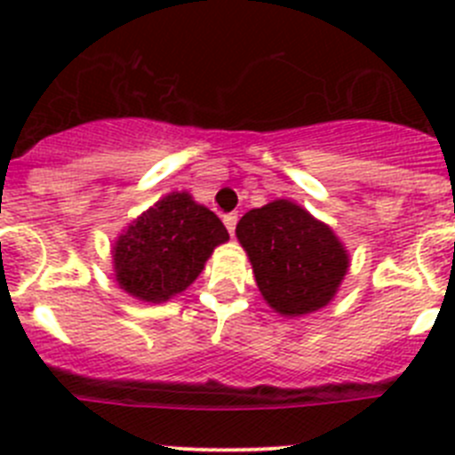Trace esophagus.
Masks as SVG:
<instances>
[{
    "label": "esophagus",
    "mask_w": 455,
    "mask_h": 455,
    "mask_svg": "<svg viewBox=\"0 0 455 455\" xmlns=\"http://www.w3.org/2000/svg\"><path fill=\"white\" fill-rule=\"evenodd\" d=\"M224 224H227V228H228V233H235V224H237V215L235 212H228V215H224Z\"/></svg>",
    "instance_id": "obj_1"
}]
</instances>
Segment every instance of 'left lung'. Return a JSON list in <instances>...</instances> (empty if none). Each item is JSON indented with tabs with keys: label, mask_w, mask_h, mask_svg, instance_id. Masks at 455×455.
<instances>
[{
	"label": "left lung",
	"mask_w": 455,
	"mask_h": 455,
	"mask_svg": "<svg viewBox=\"0 0 455 455\" xmlns=\"http://www.w3.org/2000/svg\"><path fill=\"white\" fill-rule=\"evenodd\" d=\"M235 235L263 299L285 317L324 308L349 269V253L333 228L288 199L244 212Z\"/></svg>",
	"instance_id": "left-lung-1"
}]
</instances>
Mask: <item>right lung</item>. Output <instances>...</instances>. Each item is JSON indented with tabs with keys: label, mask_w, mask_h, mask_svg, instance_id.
<instances>
[{
	"label": "right lung",
	"mask_w": 455,
	"mask_h": 455,
	"mask_svg": "<svg viewBox=\"0 0 455 455\" xmlns=\"http://www.w3.org/2000/svg\"><path fill=\"white\" fill-rule=\"evenodd\" d=\"M228 240L220 218L188 192H170L113 244L116 281L131 297L161 304L202 274L212 249Z\"/></svg>",
	"instance_id": "right-lung-1"
}]
</instances>
